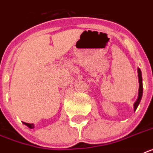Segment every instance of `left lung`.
I'll list each match as a JSON object with an SVG mask.
<instances>
[{
	"label": "left lung",
	"instance_id": "obj_1",
	"mask_svg": "<svg viewBox=\"0 0 153 153\" xmlns=\"http://www.w3.org/2000/svg\"><path fill=\"white\" fill-rule=\"evenodd\" d=\"M137 73H138V81H139V89H138V96L137 99L134 104V110L136 111V109L138 107L139 104L141 102V97H142V94H143V85H142V76H141V71L140 68H137Z\"/></svg>",
	"mask_w": 153,
	"mask_h": 153
}]
</instances>
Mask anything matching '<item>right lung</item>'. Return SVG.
I'll use <instances>...</instances> for the list:
<instances>
[{"label": "right lung", "mask_w": 153, "mask_h": 153, "mask_svg": "<svg viewBox=\"0 0 153 153\" xmlns=\"http://www.w3.org/2000/svg\"><path fill=\"white\" fill-rule=\"evenodd\" d=\"M23 124H25L26 126H27L30 129H33L34 127V125L33 123H23Z\"/></svg>", "instance_id": "obj_1"}]
</instances>
